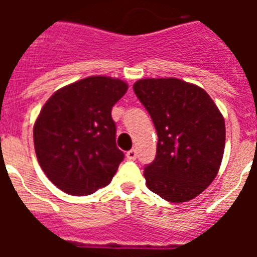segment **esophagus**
I'll return each mask as SVG.
<instances>
[{"label": "esophagus", "instance_id": "esophagus-1", "mask_svg": "<svg viewBox=\"0 0 257 257\" xmlns=\"http://www.w3.org/2000/svg\"><path fill=\"white\" fill-rule=\"evenodd\" d=\"M136 157H137L136 149H131V151L126 152V159H128V160H136Z\"/></svg>", "mask_w": 257, "mask_h": 257}]
</instances>
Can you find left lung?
Returning <instances> with one entry per match:
<instances>
[{"mask_svg": "<svg viewBox=\"0 0 257 257\" xmlns=\"http://www.w3.org/2000/svg\"><path fill=\"white\" fill-rule=\"evenodd\" d=\"M133 90L159 137L156 159L144 169L147 187L171 203L195 199L219 172L224 117L204 89L179 78H143Z\"/></svg>", "mask_w": 257, "mask_h": 257, "instance_id": "left-lung-1", "label": "left lung"}]
</instances>
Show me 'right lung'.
<instances>
[{
    "instance_id": "obj_1",
    "label": "right lung",
    "mask_w": 257,
    "mask_h": 257,
    "mask_svg": "<svg viewBox=\"0 0 257 257\" xmlns=\"http://www.w3.org/2000/svg\"><path fill=\"white\" fill-rule=\"evenodd\" d=\"M126 90L118 78L93 76L58 89L42 106L33 128L37 160L68 195L106 187L124 160L112 108Z\"/></svg>"
}]
</instances>
